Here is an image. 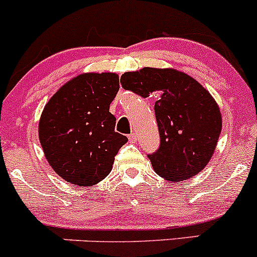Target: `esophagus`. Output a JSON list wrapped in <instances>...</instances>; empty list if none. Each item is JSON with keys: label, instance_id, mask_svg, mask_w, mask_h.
<instances>
[{"label": "esophagus", "instance_id": "esophagus-1", "mask_svg": "<svg viewBox=\"0 0 257 257\" xmlns=\"http://www.w3.org/2000/svg\"><path fill=\"white\" fill-rule=\"evenodd\" d=\"M128 139H129V142H131V143H136L137 139H138V137H137L136 133H132V134H129V136H128Z\"/></svg>", "mask_w": 257, "mask_h": 257}]
</instances>
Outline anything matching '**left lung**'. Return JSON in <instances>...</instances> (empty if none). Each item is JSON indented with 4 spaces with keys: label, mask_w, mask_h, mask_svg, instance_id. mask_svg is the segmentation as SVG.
Returning <instances> with one entry per match:
<instances>
[{
    "label": "left lung",
    "mask_w": 257,
    "mask_h": 257,
    "mask_svg": "<svg viewBox=\"0 0 257 257\" xmlns=\"http://www.w3.org/2000/svg\"><path fill=\"white\" fill-rule=\"evenodd\" d=\"M121 87L147 98L157 93L154 110L160 145L149 154L153 169L169 181L200 173L211 159L221 133V113L211 94L186 73L144 67L120 77Z\"/></svg>",
    "instance_id": "1"
}]
</instances>
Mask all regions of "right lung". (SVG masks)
<instances>
[{
    "mask_svg": "<svg viewBox=\"0 0 257 257\" xmlns=\"http://www.w3.org/2000/svg\"><path fill=\"white\" fill-rule=\"evenodd\" d=\"M119 90L115 73H84L54 93L43 109L38 136L52 169L78 186L99 183L128 142L114 131L109 105Z\"/></svg>",
    "mask_w": 257,
    "mask_h": 257,
    "instance_id": "1",
    "label": "right lung"
}]
</instances>
